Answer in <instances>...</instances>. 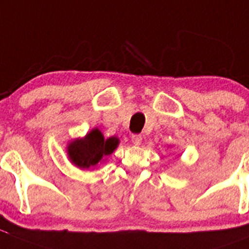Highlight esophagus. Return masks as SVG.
<instances>
[{"label": "esophagus", "instance_id": "1", "mask_svg": "<svg viewBox=\"0 0 249 249\" xmlns=\"http://www.w3.org/2000/svg\"><path fill=\"white\" fill-rule=\"evenodd\" d=\"M131 140L134 145H140L142 143V136L141 134H132Z\"/></svg>", "mask_w": 249, "mask_h": 249}]
</instances>
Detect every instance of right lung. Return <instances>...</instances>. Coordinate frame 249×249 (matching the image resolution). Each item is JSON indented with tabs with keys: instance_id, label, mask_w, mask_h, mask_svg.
<instances>
[{
	"instance_id": "1",
	"label": "right lung",
	"mask_w": 249,
	"mask_h": 249,
	"mask_svg": "<svg viewBox=\"0 0 249 249\" xmlns=\"http://www.w3.org/2000/svg\"><path fill=\"white\" fill-rule=\"evenodd\" d=\"M118 140L111 137L105 140L99 129H92L84 140L70 143L68 152L72 163L81 169L95 166L104 157L109 156L116 149Z\"/></svg>"
}]
</instances>
